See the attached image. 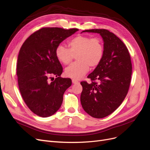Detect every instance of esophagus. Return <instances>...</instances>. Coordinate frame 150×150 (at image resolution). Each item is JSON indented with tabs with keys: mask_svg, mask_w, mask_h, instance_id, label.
I'll list each match as a JSON object with an SVG mask.
<instances>
[{
	"mask_svg": "<svg viewBox=\"0 0 150 150\" xmlns=\"http://www.w3.org/2000/svg\"><path fill=\"white\" fill-rule=\"evenodd\" d=\"M71 81H72V83H74V84H76V83H79V81L77 80H75V79H72Z\"/></svg>",
	"mask_w": 150,
	"mask_h": 150,
	"instance_id": "esophagus-1",
	"label": "esophagus"
}]
</instances>
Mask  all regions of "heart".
I'll use <instances>...</instances> for the list:
<instances>
[{
	"label": "heart",
	"mask_w": 150,
	"mask_h": 150,
	"mask_svg": "<svg viewBox=\"0 0 150 150\" xmlns=\"http://www.w3.org/2000/svg\"><path fill=\"white\" fill-rule=\"evenodd\" d=\"M69 49L60 45L55 50L57 59L61 64L69 65L74 60L75 62L65 69L67 76L74 79H80L91 69L97 67L103 60L105 52L104 43L98 37L77 35L67 42Z\"/></svg>",
	"instance_id": "heart-1"
}]
</instances>
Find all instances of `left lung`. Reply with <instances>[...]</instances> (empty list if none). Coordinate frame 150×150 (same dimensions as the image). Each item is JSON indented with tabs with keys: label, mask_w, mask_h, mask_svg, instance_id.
<instances>
[{
	"label": "left lung",
	"mask_w": 150,
	"mask_h": 150,
	"mask_svg": "<svg viewBox=\"0 0 150 150\" xmlns=\"http://www.w3.org/2000/svg\"><path fill=\"white\" fill-rule=\"evenodd\" d=\"M103 38L105 52L100 64L87 76L91 81L81 82L82 107L91 117H107L122 104L128 93L132 73L127 47L113 33L106 29L85 30Z\"/></svg>",
	"instance_id": "left-lung-1"
}]
</instances>
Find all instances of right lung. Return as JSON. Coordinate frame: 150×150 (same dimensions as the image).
I'll return each instance as SVG.
<instances>
[{
    "mask_svg": "<svg viewBox=\"0 0 150 150\" xmlns=\"http://www.w3.org/2000/svg\"><path fill=\"white\" fill-rule=\"evenodd\" d=\"M79 29L44 27L33 33L22 44L18 55L17 75L20 92L32 112L49 117L60 108L70 79L60 76L63 68L55 50ZM56 76L54 80L52 77ZM52 80L51 82L50 80Z\"/></svg>",
    "mask_w": 150,
    "mask_h": 150,
    "instance_id": "obj_1",
    "label": "right lung"
}]
</instances>
